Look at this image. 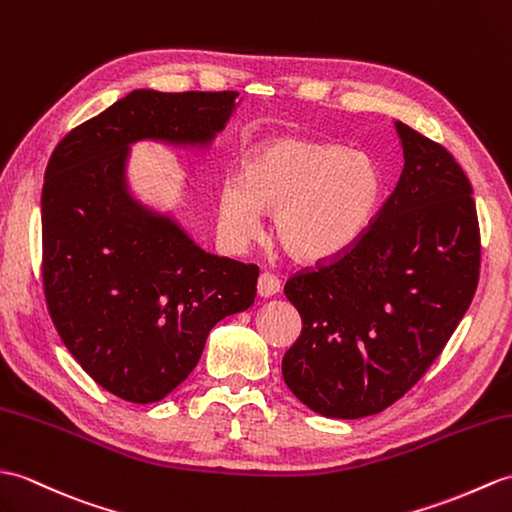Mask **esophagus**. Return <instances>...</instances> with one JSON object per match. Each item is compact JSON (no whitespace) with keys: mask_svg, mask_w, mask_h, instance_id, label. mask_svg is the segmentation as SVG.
<instances>
[{"mask_svg":"<svg viewBox=\"0 0 512 512\" xmlns=\"http://www.w3.org/2000/svg\"><path fill=\"white\" fill-rule=\"evenodd\" d=\"M281 290V281L272 275V272H261L259 279H257V294L259 296H275Z\"/></svg>","mask_w":512,"mask_h":512,"instance_id":"obj_1","label":"esophagus"}]
</instances>
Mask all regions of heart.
I'll return each mask as SVG.
<instances>
[{"label":"heart","mask_w":512,"mask_h":512,"mask_svg":"<svg viewBox=\"0 0 512 512\" xmlns=\"http://www.w3.org/2000/svg\"><path fill=\"white\" fill-rule=\"evenodd\" d=\"M382 189L366 152L296 135L259 141L244 154L240 178L218 192V222L233 246L261 229V211H275V237L290 257L320 261L358 240Z\"/></svg>","instance_id":"1"}]
</instances>
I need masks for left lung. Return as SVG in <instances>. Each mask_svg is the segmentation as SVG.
<instances>
[{"instance_id": "8db88e82", "label": "left lung", "mask_w": 512, "mask_h": 512, "mask_svg": "<svg viewBox=\"0 0 512 512\" xmlns=\"http://www.w3.org/2000/svg\"><path fill=\"white\" fill-rule=\"evenodd\" d=\"M403 172L358 240L285 283L303 329L283 379L307 408L362 419L443 353L480 279L473 187L451 152L397 122Z\"/></svg>"}]
</instances>
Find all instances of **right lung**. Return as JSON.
I'll list each match as a JSON object with an SVG mask.
<instances>
[{
    "mask_svg": "<svg viewBox=\"0 0 512 512\" xmlns=\"http://www.w3.org/2000/svg\"><path fill=\"white\" fill-rule=\"evenodd\" d=\"M235 98L137 89L67 133L47 163V312L85 373L124 401L170 395L194 371L213 325L255 301V264L205 253L126 187L130 144L207 146Z\"/></svg>",
    "mask_w": 512,
    "mask_h": 512,
    "instance_id": "obj_1",
    "label": "right lung"
}]
</instances>
